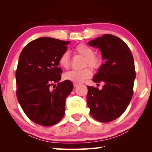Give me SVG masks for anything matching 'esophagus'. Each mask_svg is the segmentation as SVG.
Returning a JSON list of instances; mask_svg holds the SVG:
<instances>
[{
    "label": "esophagus",
    "mask_w": 152,
    "mask_h": 152,
    "mask_svg": "<svg viewBox=\"0 0 152 152\" xmlns=\"http://www.w3.org/2000/svg\"><path fill=\"white\" fill-rule=\"evenodd\" d=\"M80 85V84L79 83H74V87H77L78 86H79Z\"/></svg>",
    "instance_id": "obj_1"
}]
</instances>
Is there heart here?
Instances as JSON below:
<instances>
[{
  "label": "heart",
  "instance_id": "obj_1",
  "mask_svg": "<svg viewBox=\"0 0 152 152\" xmlns=\"http://www.w3.org/2000/svg\"><path fill=\"white\" fill-rule=\"evenodd\" d=\"M75 53H78L84 57V66H89L94 69L101 68L102 64V59L101 56L95 55L94 50L85 43H80L74 48ZM59 64L64 69H68L70 66V54L68 51H66L61 55L59 58ZM92 71L91 68H86L81 70H72L64 74V78L67 80L74 83H81L85 80L91 78Z\"/></svg>",
  "mask_w": 152,
  "mask_h": 152
}]
</instances>
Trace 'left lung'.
<instances>
[{"mask_svg":"<svg viewBox=\"0 0 152 152\" xmlns=\"http://www.w3.org/2000/svg\"><path fill=\"white\" fill-rule=\"evenodd\" d=\"M88 44L99 48L105 61L92 79L97 83L103 82L104 86L102 90L87 86V104L94 119L109 123L125 112L132 99L135 78L134 60L128 45L115 35L104 34Z\"/></svg>","mask_w":152,"mask_h":152,"instance_id":"1","label":"left lung"}]
</instances>
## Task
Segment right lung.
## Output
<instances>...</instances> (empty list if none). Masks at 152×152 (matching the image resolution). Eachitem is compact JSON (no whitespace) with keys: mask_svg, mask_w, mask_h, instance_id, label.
Segmentation results:
<instances>
[{"mask_svg":"<svg viewBox=\"0 0 152 152\" xmlns=\"http://www.w3.org/2000/svg\"><path fill=\"white\" fill-rule=\"evenodd\" d=\"M69 42L41 37L29 42L19 56L16 70L17 97L24 113L38 125L52 126L65 114L71 81L59 82L62 73L59 58ZM55 83L57 85H54Z\"/></svg>","mask_w":152,"mask_h":152,"instance_id":"1","label":"right lung"}]
</instances>
